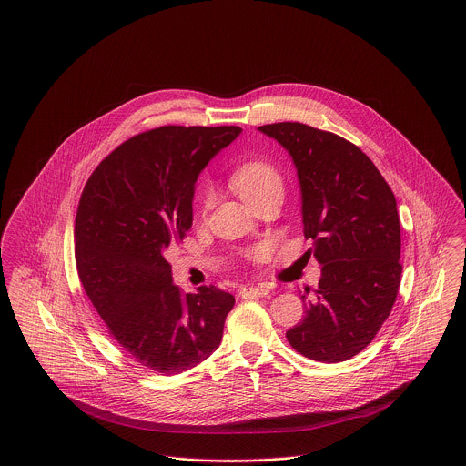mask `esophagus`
<instances>
[{
  "label": "esophagus",
  "instance_id": "1",
  "mask_svg": "<svg viewBox=\"0 0 466 466\" xmlns=\"http://www.w3.org/2000/svg\"><path fill=\"white\" fill-rule=\"evenodd\" d=\"M268 286L265 284H256V286H242L240 288V297L242 299H254V297H265L268 295Z\"/></svg>",
  "mask_w": 466,
  "mask_h": 466
}]
</instances>
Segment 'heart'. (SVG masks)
Listing matches in <instances>:
<instances>
[{
  "mask_svg": "<svg viewBox=\"0 0 466 466\" xmlns=\"http://www.w3.org/2000/svg\"><path fill=\"white\" fill-rule=\"evenodd\" d=\"M231 186L237 188V192L248 201L270 188H280L279 173L267 162H248L238 166L231 175ZM214 194L212 190L205 192L203 198V210H208L212 205Z\"/></svg>",
  "mask_w": 466,
  "mask_h": 466,
  "instance_id": "b5f03b06",
  "label": "heart"
}]
</instances>
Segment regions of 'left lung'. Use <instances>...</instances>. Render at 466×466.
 Returning <instances> with one entry per match:
<instances>
[{"label":"left lung","mask_w":466,"mask_h":466,"mask_svg":"<svg viewBox=\"0 0 466 466\" xmlns=\"http://www.w3.org/2000/svg\"><path fill=\"white\" fill-rule=\"evenodd\" d=\"M258 130L293 160L304 235L321 267L306 316L286 338L312 360H348L374 339L398 297L403 267L394 192L370 157L332 132L299 122Z\"/></svg>","instance_id":"obj_1"}]
</instances>
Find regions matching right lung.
Here are the masks:
<instances>
[{
    "instance_id": "1",
    "label": "right lung",
    "mask_w": 466,
    "mask_h": 466,
    "mask_svg": "<svg viewBox=\"0 0 466 466\" xmlns=\"http://www.w3.org/2000/svg\"><path fill=\"white\" fill-rule=\"evenodd\" d=\"M240 127L167 125L106 157L76 218L79 279L109 334L141 366L178 374L222 341L235 297L216 286L184 295L166 250L192 226L196 182Z\"/></svg>"
}]
</instances>
